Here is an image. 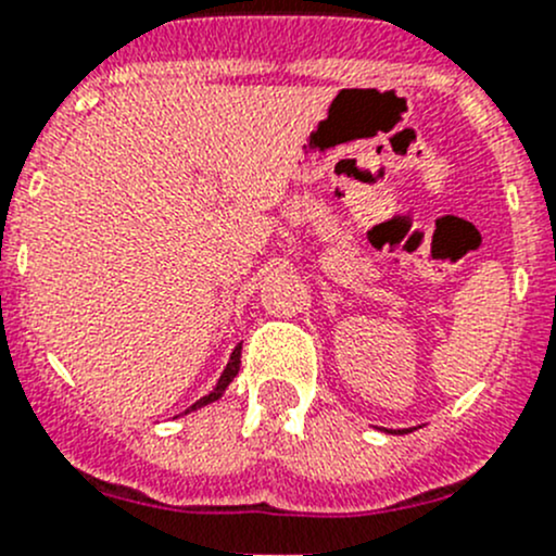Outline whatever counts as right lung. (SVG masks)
Segmentation results:
<instances>
[{"label":"right lung","instance_id":"1","mask_svg":"<svg viewBox=\"0 0 556 556\" xmlns=\"http://www.w3.org/2000/svg\"><path fill=\"white\" fill-rule=\"evenodd\" d=\"M239 366H242V344L237 346V350L231 352V361H228V366H226V371L220 374V379H217V384H215V390L210 392V395H204L201 397V401H195L193 406L188 408V412H195V408H201V406H206V403H212V401H217V397L223 395V392H226V387L233 382V377H237L239 374ZM185 412V414H188Z\"/></svg>","mask_w":556,"mask_h":556}]
</instances>
